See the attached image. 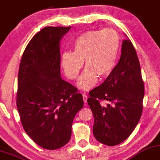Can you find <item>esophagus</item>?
Here are the masks:
<instances>
[{
  "instance_id": "obj_1",
  "label": "esophagus",
  "mask_w": 160,
  "mask_h": 160,
  "mask_svg": "<svg viewBox=\"0 0 160 160\" xmlns=\"http://www.w3.org/2000/svg\"><path fill=\"white\" fill-rule=\"evenodd\" d=\"M82 98H83L84 102H85V103H86V102H87V95L85 94V93H84L83 94H82Z\"/></svg>"
}]
</instances>
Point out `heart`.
Wrapping results in <instances>:
<instances>
[{
    "label": "heart",
    "instance_id": "obj_1",
    "mask_svg": "<svg viewBox=\"0 0 160 160\" xmlns=\"http://www.w3.org/2000/svg\"><path fill=\"white\" fill-rule=\"evenodd\" d=\"M120 48V37L112 29L90 30L74 41L73 52H64L61 66L69 80H75L83 65L86 66L78 81L84 90L89 89L100 78H106L114 69Z\"/></svg>",
    "mask_w": 160,
    "mask_h": 160
}]
</instances>
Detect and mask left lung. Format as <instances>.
Listing matches in <instances>:
<instances>
[{
  "mask_svg": "<svg viewBox=\"0 0 160 160\" xmlns=\"http://www.w3.org/2000/svg\"><path fill=\"white\" fill-rule=\"evenodd\" d=\"M144 90L136 49L130 40H124L118 63L100 86L90 91L87 100L97 140L114 146L130 136L142 115Z\"/></svg>",
  "mask_w": 160,
  "mask_h": 160,
  "instance_id": "1",
  "label": "left lung"
}]
</instances>
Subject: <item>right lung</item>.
I'll return each instance as SVG.
<instances>
[{
    "mask_svg": "<svg viewBox=\"0 0 160 160\" xmlns=\"http://www.w3.org/2000/svg\"><path fill=\"white\" fill-rule=\"evenodd\" d=\"M71 26H46L27 44L18 71L16 105L23 128L39 146L68 143L77 113L83 106L78 89L60 78V40Z\"/></svg>",
    "mask_w": 160,
    "mask_h": 160,
    "instance_id": "add662e5",
    "label": "right lung"
}]
</instances>
